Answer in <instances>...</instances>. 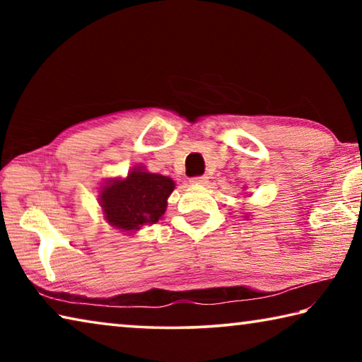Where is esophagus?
Returning a JSON list of instances; mask_svg holds the SVG:
<instances>
[{
    "label": "esophagus",
    "instance_id": "esophagus-1",
    "mask_svg": "<svg viewBox=\"0 0 362 362\" xmlns=\"http://www.w3.org/2000/svg\"><path fill=\"white\" fill-rule=\"evenodd\" d=\"M207 179H209V177H207V175H198V177H192V179H189V182H192L193 185H206Z\"/></svg>",
    "mask_w": 362,
    "mask_h": 362
}]
</instances>
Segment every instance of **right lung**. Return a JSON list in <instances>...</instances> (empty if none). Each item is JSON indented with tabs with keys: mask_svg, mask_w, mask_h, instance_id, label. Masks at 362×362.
<instances>
[{
	"mask_svg": "<svg viewBox=\"0 0 362 362\" xmlns=\"http://www.w3.org/2000/svg\"><path fill=\"white\" fill-rule=\"evenodd\" d=\"M174 187L169 177L134 169L127 179L110 182L102 189L103 214L116 228L137 231L161 218Z\"/></svg>",
	"mask_w": 362,
	"mask_h": 362,
	"instance_id": "obj_1",
	"label": "right lung"
}]
</instances>
